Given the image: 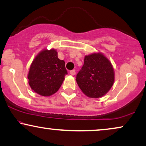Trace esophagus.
<instances>
[{
    "mask_svg": "<svg viewBox=\"0 0 146 146\" xmlns=\"http://www.w3.org/2000/svg\"><path fill=\"white\" fill-rule=\"evenodd\" d=\"M70 74H71V75H75V70H72V71H70Z\"/></svg>",
    "mask_w": 146,
    "mask_h": 146,
    "instance_id": "1",
    "label": "esophagus"
}]
</instances>
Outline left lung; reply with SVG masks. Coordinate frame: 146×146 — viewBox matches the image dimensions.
Returning <instances> with one entry per match:
<instances>
[{
	"mask_svg": "<svg viewBox=\"0 0 146 146\" xmlns=\"http://www.w3.org/2000/svg\"><path fill=\"white\" fill-rule=\"evenodd\" d=\"M76 81L81 90L88 97L101 98L113 85L115 73L113 66L101 52L85 56L84 65L77 75Z\"/></svg>",
	"mask_w": 146,
	"mask_h": 146,
	"instance_id": "1",
	"label": "left lung"
}]
</instances>
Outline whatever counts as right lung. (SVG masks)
Instances as JSON below:
<instances>
[{
	"label": "right lung",
	"instance_id": "obj_1",
	"mask_svg": "<svg viewBox=\"0 0 146 146\" xmlns=\"http://www.w3.org/2000/svg\"><path fill=\"white\" fill-rule=\"evenodd\" d=\"M67 74L65 62L58 58L55 49L42 50L30 66L28 79L31 89L43 96L56 93Z\"/></svg>",
	"mask_w": 146,
	"mask_h": 146
}]
</instances>
